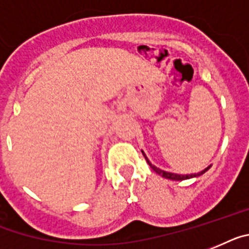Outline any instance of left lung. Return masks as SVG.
Segmentation results:
<instances>
[{"label":"left lung","mask_w":249,"mask_h":249,"mask_svg":"<svg viewBox=\"0 0 249 249\" xmlns=\"http://www.w3.org/2000/svg\"><path fill=\"white\" fill-rule=\"evenodd\" d=\"M142 153H143L144 158H145V160H147V163L149 164V167H150V168H152V170L154 171V172H156V173H158V175H160V176H162V177H164V178L173 179V181H183V179L192 178V177H197V176H201V175H204V173H205L206 171H208L209 168H210V167H212V166L206 167L205 170H204V171H201V172H199V173H192V175H177V173H171V172H166V171H163V170H160V168H157V167L154 166V164H152V163H150V162H149V160H148V158H147V156H145V154H144V152H143V150H142Z\"/></svg>","instance_id":"obj_1"}]
</instances>
